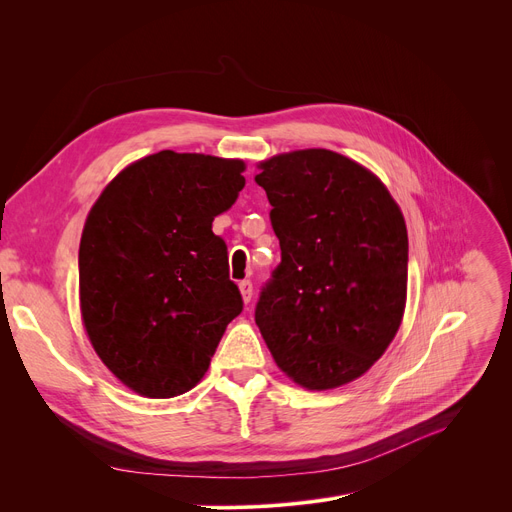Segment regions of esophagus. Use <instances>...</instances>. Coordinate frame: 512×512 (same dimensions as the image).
Segmentation results:
<instances>
[{"instance_id":"obj_1","label":"esophagus","mask_w":512,"mask_h":512,"mask_svg":"<svg viewBox=\"0 0 512 512\" xmlns=\"http://www.w3.org/2000/svg\"><path fill=\"white\" fill-rule=\"evenodd\" d=\"M238 288H240V294H242V301L251 303V299H253V282L251 280H242L238 284Z\"/></svg>"}]
</instances>
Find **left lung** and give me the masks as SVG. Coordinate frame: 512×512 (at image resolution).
Wrapping results in <instances>:
<instances>
[{
  "mask_svg": "<svg viewBox=\"0 0 512 512\" xmlns=\"http://www.w3.org/2000/svg\"><path fill=\"white\" fill-rule=\"evenodd\" d=\"M255 182L282 251L255 324L303 388L353 382L384 355L405 311V218L378 178L328 149L267 159Z\"/></svg>",
  "mask_w": 512,
  "mask_h": 512,
  "instance_id": "1",
  "label": "left lung"
}]
</instances>
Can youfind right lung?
Instances as JSON below:
<instances>
[{
    "label": "right lung",
    "instance_id": "obj_1",
    "mask_svg": "<svg viewBox=\"0 0 512 512\" xmlns=\"http://www.w3.org/2000/svg\"><path fill=\"white\" fill-rule=\"evenodd\" d=\"M245 164L159 151L107 184L78 249L80 311L120 382L149 398L191 390L242 297L211 222L245 186Z\"/></svg>",
    "mask_w": 512,
    "mask_h": 512
}]
</instances>
